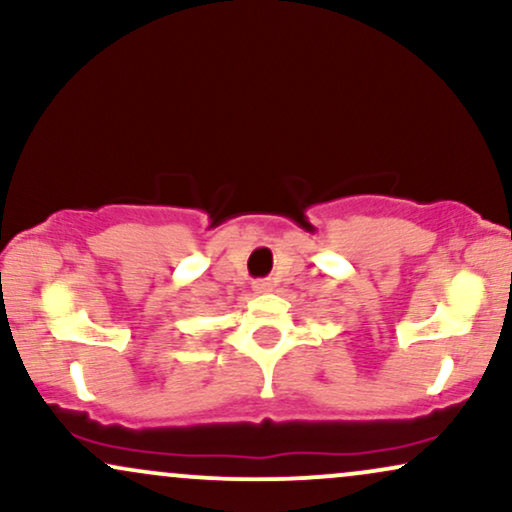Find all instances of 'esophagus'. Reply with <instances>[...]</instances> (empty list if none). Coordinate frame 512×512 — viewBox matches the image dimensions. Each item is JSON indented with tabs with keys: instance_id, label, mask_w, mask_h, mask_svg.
<instances>
[{
	"instance_id": "34e87169",
	"label": "esophagus",
	"mask_w": 512,
	"mask_h": 512,
	"mask_svg": "<svg viewBox=\"0 0 512 512\" xmlns=\"http://www.w3.org/2000/svg\"><path fill=\"white\" fill-rule=\"evenodd\" d=\"M255 291H260V293L272 291V281H257V284H255Z\"/></svg>"
}]
</instances>
